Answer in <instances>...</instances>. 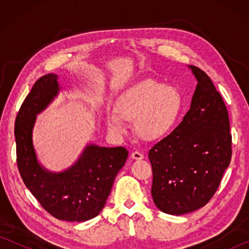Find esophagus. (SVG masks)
<instances>
[{"mask_svg":"<svg viewBox=\"0 0 249 249\" xmlns=\"http://www.w3.org/2000/svg\"><path fill=\"white\" fill-rule=\"evenodd\" d=\"M132 158L135 160H141L144 158V155L140 153V151H134V153H132Z\"/></svg>","mask_w":249,"mask_h":249,"instance_id":"1","label":"esophagus"}]
</instances>
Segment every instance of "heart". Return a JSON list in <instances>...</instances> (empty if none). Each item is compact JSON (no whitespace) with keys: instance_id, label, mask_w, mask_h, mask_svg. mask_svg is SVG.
I'll return each instance as SVG.
<instances>
[{"instance_id":"obj_1","label":"heart","mask_w":249,"mask_h":249,"mask_svg":"<svg viewBox=\"0 0 249 249\" xmlns=\"http://www.w3.org/2000/svg\"><path fill=\"white\" fill-rule=\"evenodd\" d=\"M184 107L179 89L155 80H142L120 96L116 108L107 114V127L119 136L126 133V120H134V129L145 141L169 134L180 120Z\"/></svg>"}]
</instances>
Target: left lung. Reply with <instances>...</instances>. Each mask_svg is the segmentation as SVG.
<instances>
[{
  "mask_svg": "<svg viewBox=\"0 0 249 249\" xmlns=\"http://www.w3.org/2000/svg\"><path fill=\"white\" fill-rule=\"evenodd\" d=\"M196 79L191 105L172 132L151 147V196L163 213L182 215L204 206L220 185L231 157L229 113L204 71L189 66Z\"/></svg>",
  "mask_w": 249,
  "mask_h": 249,
  "instance_id": "obj_1",
  "label": "left lung"
}]
</instances>
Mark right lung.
Returning <instances> with one entry per match:
<instances>
[{
    "instance_id": "add662e5",
    "label": "right lung",
    "mask_w": 249,
    "mask_h": 249,
    "mask_svg": "<svg viewBox=\"0 0 249 249\" xmlns=\"http://www.w3.org/2000/svg\"><path fill=\"white\" fill-rule=\"evenodd\" d=\"M61 90L58 75L39 78L24 100L15 121V142L20 177L41 206L58 220L86 222L99 215L128 151L124 147H101L89 142L73 165L54 172L41 165L34 148L37 115Z\"/></svg>"
}]
</instances>
